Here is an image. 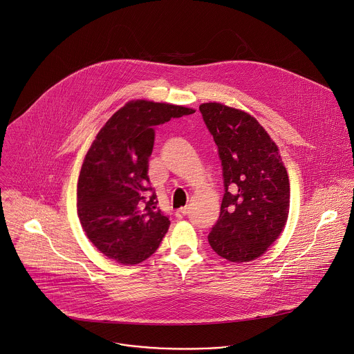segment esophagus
<instances>
[{
    "label": "esophagus",
    "instance_id": "obj_1",
    "mask_svg": "<svg viewBox=\"0 0 354 354\" xmlns=\"http://www.w3.org/2000/svg\"><path fill=\"white\" fill-rule=\"evenodd\" d=\"M175 215H176V218H178V219H182V218H185V216L187 215V207H182V208L176 209Z\"/></svg>",
    "mask_w": 354,
    "mask_h": 354
}]
</instances>
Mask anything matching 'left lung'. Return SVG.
<instances>
[{
	"label": "left lung",
	"instance_id": "obj_1",
	"mask_svg": "<svg viewBox=\"0 0 354 354\" xmlns=\"http://www.w3.org/2000/svg\"><path fill=\"white\" fill-rule=\"evenodd\" d=\"M198 108L218 147L225 187L208 243L232 263L256 260L279 238L289 215V176L278 146L245 111L221 102Z\"/></svg>",
	"mask_w": 354,
	"mask_h": 354
}]
</instances>
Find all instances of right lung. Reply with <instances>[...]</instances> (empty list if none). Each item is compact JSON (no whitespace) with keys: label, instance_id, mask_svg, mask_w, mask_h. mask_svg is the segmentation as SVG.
<instances>
[{"label":"right lung","instance_id":"add662e5","mask_svg":"<svg viewBox=\"0 0 354 354\" xmlns=\"http://www.w3.org/2000/svg\"><path fill=\"white\" fill-rule=\"evenodd\" d=\"M193 112L182 105L129 101L91 143L77 180V216L88 241L108 259L133 266L158 249L171 222L157 207L147 175L156 128Z\"/></svg>","mask_w":354,"mask_h":354}]
</instances>
